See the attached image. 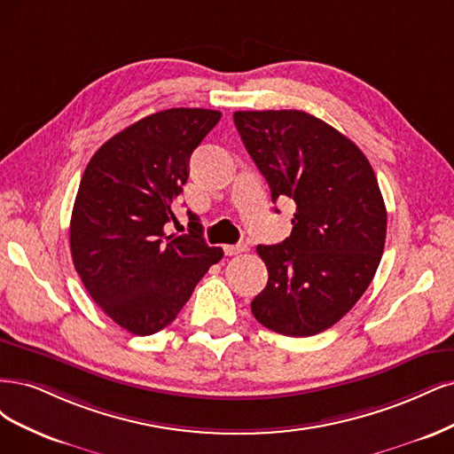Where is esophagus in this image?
Segmentation results:
<instances>
[{"label":"esophagus","instance_id":"esophagus-1","mask_svg":"<svg viewBox=\"0 0 454 454\" xmlns=\"http://www.w3.org/2000/svg\"><path fill=\"white\" fill-rule=\"evenodd\" d=\"M243 251H247V245H224L226 256H236V254H239Z\"/></svg>","mask_w":454,"mask_h":454}]
</instances>
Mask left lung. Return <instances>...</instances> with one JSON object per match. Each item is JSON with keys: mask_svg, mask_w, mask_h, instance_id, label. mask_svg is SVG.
<instances>
[{"mask_svg": "<svg viewBox=\"0 0 454 454\" xmlns=\"http://www.w3.org/2000/svg\"><path fill=\"white\" fill-rule=\"evenodd\" d=\"M233 122L273 203H296L290 236L256 247L268 285L251 311L288 338L325 332L353 309L383 256L387 209L373 168L353 141L309 113L238 111Z\"/></svg>", "mask_w": 454, "mask_h": 454, "instance_id": "1", "label": "left lung"}]
</instances>
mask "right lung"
Wrapping results in <instances>:
<instances>
[{"instance_id":"1","label":"right lung","mask_w":454,"mask_h":454,"mask_svg":"<svg viewBox=\"0 0 454 454\" xmlns=\"http://www.w3.org/2000/svg\"><path fill=\"white\" fill-rule=\"evenodd\" d=\"M221 121L211 109L173 107L145 116L101 145L86 166L71 213L73 264L94 301L136 335L179 315L221 247L196 231L166 233L188 179L190 154Z\"/></svg>"}]
</instances>
